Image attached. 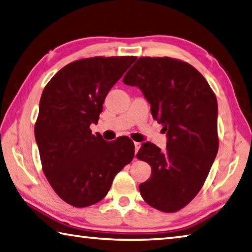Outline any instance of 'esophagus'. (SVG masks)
I'll return each instance as SVG.
<instances>
[{"mask_svg": "<svg viewBox=\"0 0 252 252\" xmlns=\"http://www.w3.org/2000/svg\"><path fill=\"white\" fill-rule=\"evenodd\" d=\"M134 145H135V155H136V154H137V151L139 150V148H140V146H141V145H140V142H135Z\"/></svg>", "mask_w": 252, "mask_h": 252, "instance_id": "1", "label": "esophagus"}]
</instances>
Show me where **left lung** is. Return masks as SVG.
<instances>
[{
    "label": "left lung",
    "instance_id": "8db88e82",
    "mask_svg": "<svg viewBox=\"0 0 252 252\" xmlns=\"http://www.w3.org/2000/svg\"><path fill=\"white\" fill-rule=\"evenodd\" d=\"M123 82L141 90L168 137L164 151L145 142L136 155L153 170L141 196L161 212H178L200 192L217 155L215 94L193 65L169 57H140Z\"/></svg>",
    "mask_w": 252,
    "mask_h": 252
}]
</instances>
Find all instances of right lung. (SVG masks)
Segmentation results:
<instances>
[{
	"mask_svg": "<svg viewBox=\"0 0 252 252\" xmlns=\"http://www.w3.org/2000/svg\"><path fill=\"white\" fill-rule=\"evenodd\" d=\"M137 58L93 57L59 70L42 91L35 124L42 171L51 188L74 207L106 196L115 175L134 158L129 138L93 135L107 93Z\"/></svg>",
	"mask_w": 252,
	"mask_h": 252,
	"instance_id": "right-lung-1",
	"label": "right lung"
}]
</instances>
